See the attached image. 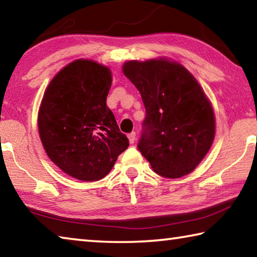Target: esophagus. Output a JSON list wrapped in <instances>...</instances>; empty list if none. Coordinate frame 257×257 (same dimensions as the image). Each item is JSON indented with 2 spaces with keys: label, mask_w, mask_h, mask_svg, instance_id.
<instances>
[{
  "label": "esophagus",
  "mask_w": 257,
  "mask_h": 257,
  "mask_svg": "<svg viewBox=\"0 0 257 257\" xmlns=\"http://www.w3.org/2000/svg\"><path fill=\"white\" fill-rule=\"evenodd\" d=\"M128 139H129L130 144H134L135 141H136V133L133 132L132 134H129V135H128Z\"/></svg>",
  "instance_id": "esophagus-1"
}]
</instances>
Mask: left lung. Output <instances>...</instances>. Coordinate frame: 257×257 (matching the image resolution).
Instances as JSON below:
<instances>
[{"label":"left lung","instance_id":"left-lung-1","mask_svg":"<svg viewBox=\"0 0 257 257\" xmlns=\"http://www.w3.org/2000/svg\"><path fill=\"white\" fill-rule=\"evenodd\" d=\"M122 71L146 110L138 150L158 175H188L210 151L215 134L214 112L201 85L167 59L128 61Z\"/></svg>","mask_w":257,"mask_h":257}]
</instances>
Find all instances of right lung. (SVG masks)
I'll use <instances>...</instances> for the list:
<instances>
[{"mask_svg":"<svg viewBox=\"0 0 257 257\" xmlns=\"http://www.w3.org/2000/svg\"><path fill=\"white\" fill-rule=\"evenodd\" d=\"M111 84L110 69L80 59L56 73L43 96V147L52 162L78 180L102 179L129 146L106 105Z\"/></svg>","mask_w":257,"mask_h":257,"instance_id":"right-lung-1","label":"right lung"}]
</instances>
